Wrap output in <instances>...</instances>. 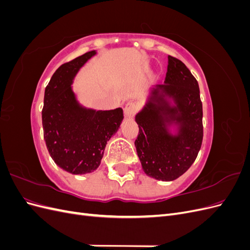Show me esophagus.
<instances>
[{
	"label": "esophagus",
	"instance_id": "34e87169",
	"mask_svg": "<svg viewBox=\"0 0 250 250\" xmlns=\"http://www.w3.org/2000/svg\"><path fill=\"white\" fill-rule=\"evenodd\" d=\"M138 109H139V105H138V103H135V102H128L126 105H125V107H124V113H125V116H127V117H132V116H134L135 113H137V111H138Z\"/></svg>",
	"mask_w": 250,
	"mask_h": 250
}]
</instances>
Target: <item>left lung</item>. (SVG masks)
<instances>
[{
  "instance_id": "left-lung-1",
  "label": "left lung",
  "mask_w": 250,
  "mask_h": 250,
  "mask_svg": "<svg viewBox=\"0 0 250 250\" xmlns=\"http://www.w3.org/2000/svg\"><path fill=\"white\" fill-rule=\"evenodd\" d=\"M165 95L173 98L175 107L169 106ZM152 96V101L135 117L139 135L134 144L144 172L155 179L171 181L191 167L201 148L203 125L199 85L187 65L169 55L165 84L157 85ZM171 122L180 125L177 136L167 132V123Z\"/></svg>"
}]
</instances>
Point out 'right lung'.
Wrapping results in <instances>:
<instances>
[{"label": "right lung", "instance_id": "1", "mask_svg": "<svg viewBox=\"0 0 250 250\" xmlns=\"http://www.w3.org/2000/svg\"><path fill=\"white\" fill-rule=\"evenodd\" d=\"M95 54L90 51L60 65L44 90L43 139L53 161L72 174H85L99 167L107 141L123 120L122 108H83L73 93V78Z\"/></svg>", "mask_w": 250, "mask_h": 250}]
</instances>
